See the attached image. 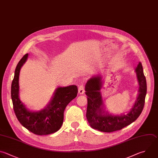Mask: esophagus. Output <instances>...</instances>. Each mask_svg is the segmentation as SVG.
<instances>
[{
    "label": "esophagus",
    "instance_id": "1",
    "mask_svg": "<svg viewBox=\"0 0 158 158\" xmlns=\"http://www.w3.org/2000/svg\"><path fill=\"white\" fill-rule=\"evenodd\" d=\"M78 93L80 94H83L85 93V88L83 84H81L78 88Z\"/></svg>",
    "mask_w": 158,
    "mask_h": 158
}]
</instances>
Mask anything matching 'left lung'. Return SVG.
Masks as SVG:
<instances>
[{
  "label": "left lung",
  "mask_w": 158,
  "mask_h": 158,
  "mask_svg": "<svg viewBox=\"0 0 158 158\" xmlns=\"http://www.w3.org/2000/svg\"><path fill=\"white\" fill-rule=\"evenodd\" d=\"M139 85L138 94L134 104L126 114L114 115L106 110L101 89L102 76L99 74L91 77L85 85L88 106L86 118L89 125L94 129L103 132H112L128 126L133 122L141 113L147 91L146 78L140 62L135 69Z\"/></svg>",
  "instance_id": "obj_1"
}]
</instances>
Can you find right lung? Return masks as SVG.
I'll return each mask as SVG.
<instances>
[{"label": "right lung", "instance_id": "right-lung-1", "mask_svg": "<svg viewBox=\"0 0 158 158\" xmlns=\"http://www.w3.org/2000/svg\"><path fill=\"white\" fill-rule=\"evenodd\" d=\"M28 54H25L17 64L11 86V97L14 110L20 123L31 132L38 135H49L58 131L64 121V112L68 104L78 93L76 85L58 87L49 104L38 111L29 110L19 96V76L22 67L26 62Z\"/></svg>", "mask_w": 158, "mask_h": 158}]
</instances>
